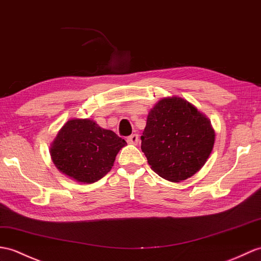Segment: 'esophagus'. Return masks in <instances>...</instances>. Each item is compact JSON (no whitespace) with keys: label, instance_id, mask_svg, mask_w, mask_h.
<instances>
[{"label":"esophagus","instance_id":"obj_1","mask_svg":"<svg viewBox=\"0 0 261 261\" xmlns=\"http://www.w3.org/2000/svg\"><path fill=\"white\" fill-rule=\"evenodd\" d=\"M126 141H128L129 144L136 145V144H138V141H139V136L138 135H131L130 137H128V139H126Z\"/></svg>","mask_w":261,"mask_h":261}]
</instances>
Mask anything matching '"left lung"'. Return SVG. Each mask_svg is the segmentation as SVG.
<instances>
[{
	"mask_svg": "<svg viewBox=\"0 0 261 261\" xmlns=\"http://www.w3.org/2000/svg\"><path fill=\"white\" fill-rule=\"evenodd\" d=\"M216 139L211 121L185 98L167 96L148 113L141 149L161 178L180 182L207 162Z\"/></svg>",
	"mask_w": 261,
	"mask_h": 261,
	"instance_id": "8db88e82",
	"label": "left lung"
}]
</instances>
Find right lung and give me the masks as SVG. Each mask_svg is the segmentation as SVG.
Here are the masks:
<instances>
[{"label": "right lung", "instance_id": "add662e5", "mask_svg": "<svg viewBox=\"0 0 261 261\" xmlns=\"http://www.w3.org/2000/svg\"><path fill=\"white\" fill-rule=\"evenodd\" d=\"M126 142L92 119L72 118L50 144L51 159L58 170L79 184H93L111 170Z\"/></svg>", "mask_w": 261, "mask_h": 261}]
</instances>
